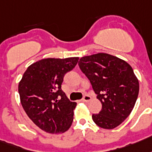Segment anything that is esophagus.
<instances>
[{
    "label": "esophagus",
    "mask_w": 152,
    "mask_h": 152,
    "mask_svg": "<svg viewBox=\"0 0 152 152\" xmlns=\"http://www.w3.org/2000/svg\"><path fill=\"white\" fill-rule=\"evenodd\" d=\"M91 96H88V95H85L82 100H83V102H89L90 100H91Z\"/></svg>",
    "instance_id": "esophagus-1"
}]
</instances>
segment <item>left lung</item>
I'll list each match as a JSON object with an SVG mask.
<instances>
[{"instance_id":"8db88e82","label":"left lung","mask_w":152,"mask_h":152,"mask_svg":"<svg viewBox=\"0 0 152 152\" xmlns=\"http://www.w3.org/2000/svg\"><path fill=\"white\" fill-rule=\"evenodd\" d=\"M78 65L102 104L101 111L93 114L92 120L103 129L116 128L129 117L138 98L139 83L132 67L104 53L82 57Z\"/></svg>"}]
</instances>
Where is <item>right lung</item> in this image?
<instances>
[{"label": "right lung", "mask_w": 152, "mask_h": 152, "mask_svg": "<svg viewBox=\"0 0 152 152\" xmlns=\"http://www.w3.org/2000/svg\"><path fill=\"white\" fill-rule=\"evenodd\" d=\"M78 57L45 58L26 69L18 83L24 111L39 129L49 134L67 131L74 119L76 102L61 90L63 77L77 65Z\"/></svg>", "instance_id": "1"}]
</instances>
